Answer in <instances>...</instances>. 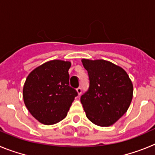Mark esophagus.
Wrapping results in <instances>:
<instances>
[{
	"label": "esophagus",
	"mask_w": 155,
	"mask_h": 155,
	"mask_svg": "<svg viewBox=\"0 0 155 155\" xmlns=\"http://www.w3.org/2000/svg\"><path fill=\"white\" fill-rule=\"evenodd\" d=\"M76 92H77L78 95H79V96H80L81 93H82V89H81L80 87L77 88V89H76Z\"/></svg>",
	"instance_id": "esophagus-1"
}]
</instances>
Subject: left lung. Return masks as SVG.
Wrapping results in <instances>:
<instances>
[{"instance_id":"left-lung-1","label":"left lung","mask_w":155,"mask_h":155,"mask_svg":"<svg viewBox=\"0 0 155 155\" xmlns=\"http://www.w3.org/2000/svg\"><path fill=\"white\" fill-rule=\"evenodd\" d=\"M90 88L80 101L87 118L100 127L114 124L127 111L133 98V84L124 69L104 59L83 58Z\"/></svg>"}]
</instances>
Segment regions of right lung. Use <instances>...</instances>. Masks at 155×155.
Here are the masks:
<instances>
[{
    "label": "right lung",
    "mask_w": 155,
    "mask_h": 155,
    "mask_svg": "<svg viewBox=\"0 0 155 155\" xmlns=\"http://www.w3.org/2000/svg\"><path fill=\"white\" fill-rule=\"evenodd\" d=\"M69 61L45 62L29 73L23 86L24 103L38 122L52 125L67 116L77 92L69 86Z\"/></svg>",
    "instance_id": "1"
}]
</instances>
